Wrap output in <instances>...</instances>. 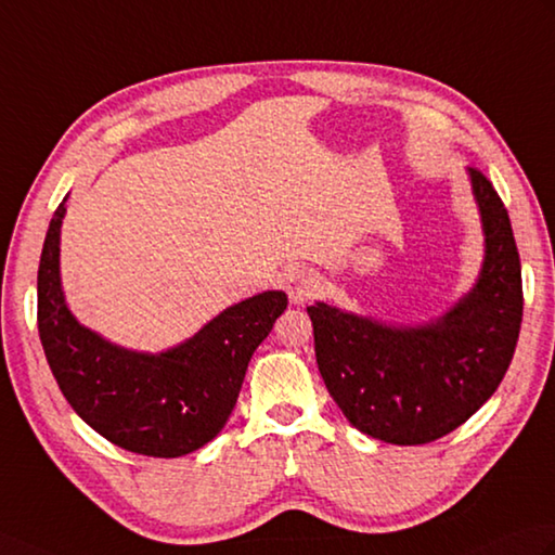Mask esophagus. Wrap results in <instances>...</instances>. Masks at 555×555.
Here are the masks:
<instances>
[{"label": "esophagus", "instance_id": "obj_1", "mask_svg": "<svg viewBox=\"0 0 555 555\" xmlns=\"http://www.w3.org/2000/svg\"><path fill=\"white\" fill-rule=\"evenodd\" d=\"M288 288V298L293 305H302L307 300H312L319 293V279L309 272V269H295V272L288 274L286 281Z\"/></svg>", "mask_w": 555, "mask_h": 555}]
</instances>
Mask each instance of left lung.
I'll return each mask as SVG.
<instances>
[{
    "label": "left lung",
    "mask_w": 555,
    "mask_h": 555,
    "mask_svg": "<svg viewBox=\"0 0 555 555\" xmlns=\"http://www.w3.org/2000/svg\"><path fill=\"white\" fill-rule=\"evenodd\" d=\"M485 231V262L470 293L423 326L317 302L319 373L357 430L390 444H428L466 423L504 380L522 321L520 255L492 182L468 167Z\"/></svg>",
    "instance_id": "8db88e82"
}]
</instances>
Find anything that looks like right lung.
<instances>
[{"instance_id": "right-lung-1", "label": "right lung", "mask_w": 555, "mask_h": 555, "mask_svg": "<svg viewBox=\"0 0 555 555\" xmlns=\"http://www.w3.org/2000/svg\"><path fill=\"white\" fill-rule=\"evenodd\" d=\"M66 198L51 217L37 269V328L63 397L127 452L158 459L196 452L224 428L253 352L288 305L286 293L264 291L231 305L160 354L125 350L85 328L63 298L59 243Z\"/></svg>"}]
</instances>
